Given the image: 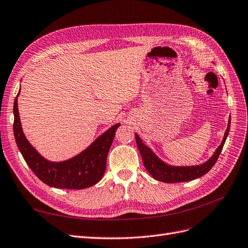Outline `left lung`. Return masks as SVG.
Here are the masks:
<instances>
[{"instance_id":"8db88e82","label":"left lung","mask_w":248,"mask_h":248,"mask_svg":"<svg viewBox=\"0 0 248 248\" xmlns=\"http://www.w3.org/2000/svg\"><path fill=\"white\" fill-rule=\"evenodd\" d=\"M231 126V117L228 124V128L224 133V137L222 139V142L217 147L214 155L203 164L196 165V166H171L166 164L165 162L159 159L157 155L154 154V152L150 147L146 146L140 137L135 134L136 143L138 146V150L140 152L141 158H142L144 167L146 170L150 172L155 180L164 182V183H180V182H187L192 181L197 178H201L202 175L206 174L210 169L213 167L216 163V161L220 155L226 137L229 135Z\"/></svg>"}]
</instances>
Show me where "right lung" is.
<instances>
[{"mask_svg": "<svg viewBox=\"0 0 248 248\" xmlns=\"http://www.w3.org/2000/svg\"><path fill=\"white\" fill-rule=\"evenodd\" d=\"M18 94L19 91L13 105L14 137L26 163L37 178L54 188L78 190L91 187L101 181L106 170L109 150L120 124L111 126L76 157L62 162H52L40 155L25 137L18 114Z\"/></svg>", "mask_w": 248, "mask_h": 248, "instance_id": "add662e5", "label": "right lung"}]
</instances>
